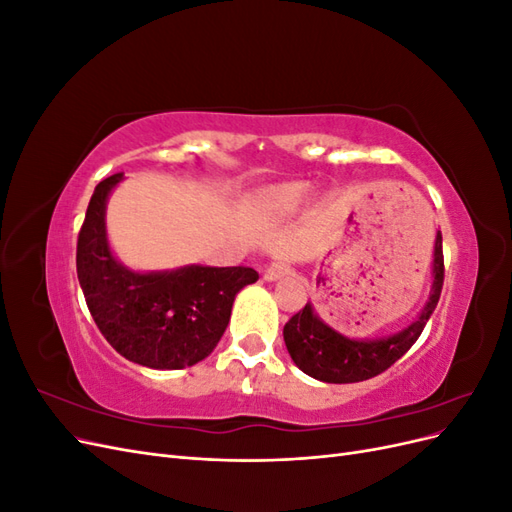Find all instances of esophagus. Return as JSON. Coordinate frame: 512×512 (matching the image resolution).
Returning <instances> with one entry per match:
<instances>
[{
  "label": "esophagus",
  "mask_w": 512,
  "mask_h": 512,
  "mask_svg": "<svg viewBox=\"0 0 512 512\" xmlns=\"http://www.w3.org/2000/svg\"><path fill=\"white\" fill-rule=\"evenodd\" d=\"M288 271H290V265H288V262H284V260H275V262H271V265L267 267V271H265V280H267V282L282 280L284 275H288Z\"/></svg>",
  "instance_id": "esophagus-1"
}]
</instances>
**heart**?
<instances>
[{
    "mask_svg": "<svg viewBox=\"0 0 512 512\" xmlns=\"http://www.w3.org/2000/svg\"><path fill=\"white\" fill-rule=\"evenodd\" d=\"M307 196V185L303 183H282L271 185L258 196V205L271 215H286L297 209Z\"/></svg>",
    "mask_w": 512,
    "mask_h": 512,
    "instance_id": "obj_1",
    "label": "heart"
}]
</instances>
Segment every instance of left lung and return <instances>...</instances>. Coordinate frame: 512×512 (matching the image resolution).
Wrapping results in <instances>:
<instances>
[{"label": "left lung", "instance_id": "obj_1", "mask_svg": "<svg viewBox=\"0 0 512 512\" xmlns=\"http://www.w3.org/2000/svg\"><path fill=\"white\" fill-rule=\"evenodd\" d=\"M444 284V254H442V232L436 235V250H433V286L429 301L410 327L391 337L382 339H350L327 327L316 314L312 305H305L294 314L284 327V342L301 371L322 382L348 384L369 380L389 369L404 356L412 344L421 337L429 316L440 301Z\"/></svg>", "mask_w": 512, "mask_h": 512}]
</instances>
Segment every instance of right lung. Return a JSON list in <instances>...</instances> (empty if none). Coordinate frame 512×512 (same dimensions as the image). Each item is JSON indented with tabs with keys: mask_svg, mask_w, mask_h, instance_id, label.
Returning <instances> with one entry per match:
<instances>
[{
	"mask_svg": "<svg viewBox=\"0 0 512 512\" xmlns=\"http://www.w3.org/2000/svg\"><path fill=\"white\" fill-rule=\"evenodd\" d=\"M100 181L76 241V273L91 318L128 361L151 369H183L203 361L224 335L237 292L258 280L250 267H183L134 273L106 241V198L121 181Z\"/></svg>",
	"mask_w": 512,
	"mask_h": 512,
	"instance_id": "right-lung-1",
	"label": "right lung"
}]
</instances>
